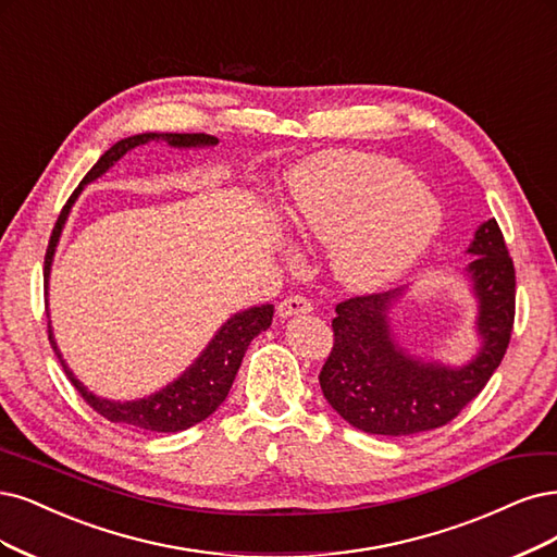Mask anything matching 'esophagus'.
I'll use <instances>...</instances> for the list:
<instances>
[{"instance_id": "34e87169", "label": "esophagus", "mask_w": 557, "mask_h": 557, "mask_svg": "<svg viewBox=\"0 0 557 557\" xmlns=\"http://www.w3.org/2000/svg\"><path fill=\"white\" fill-rule=\"evenodd\" d=\"M313 311V304L301 297V295H295V297H287L278 304V318H293V315H304V313H311Z\"/></svg>"}]
</instances>
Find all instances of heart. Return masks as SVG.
Segmentation results:
<instances>
[{
	"instance_id": "1",
	"label": "heart",
	"mask_w": 557,
	"mask_h": 557,
	"mask_svg": "<svg viewBox=\"0 0 557 557\" xmlns=\"http://www.w3.org/2000/svg\"><path fill=\"white\" fill-rule=\"evenodd\" d=\"M287 221L297 239L334 246L343 285L377 290L426 253L443 209L403 163L330 149L295 168Z\"/></svg>"
}]
</instances>
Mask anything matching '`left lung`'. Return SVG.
<instances>
[{
	"mask_svg": "<svg viewBox=\"0 0 557 557\" xmlns=\"http://www.w3.org/2000/svg\"><path fill=\"white\" fill-rule=\"evenodd\" d=\"M466 281L476 301V355L463 367L426 361L396 341L392 309L406 287L336 306L334 348L320 371L330 406L373 435H414L449 424L500 367L513 327L516 274L495 219L474 230Z\"/></svg>",
	"mask_w": 557,
	"mask_h": 557,
	"instance_id": "obj_1",
	"label": "left lung"
}]
</instances>
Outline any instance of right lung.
<instances>
[{
	"label": "right lung",
	"instance_id": "1",
	"mask_svg": "<svg viewBox=\"0 0 557 557\" xmlns=\"http://www.w3.org/2000/svg\"><path fill=\"white\" fill-rule=\"evenodd\" d=\"M159 140L177 149L214 147L219 143V138L207 136V133H138V136L114 143L83 177L81 186L73 190V196L64 205L60 219H57L52 227L48 253H46V274H44L46 290H48V278H50V267H52L57 242L62 237V230L71 214V207L83 194V188L94 180L106 175V172L117 163L126 151L147 143H159ZM272 315H274V306L262 304V306H251V309L239 311L233 318H227L223 322V327L214 334V338L207 343V348L200 352V357L190 363L177 380H172L163 389L138 400H110V398L91 394L83 382L73 375V371L66 367V361L62 359V352L57 348L54 336H52L50 320H48V338L54 355L60 357L69 380L73 382V387L83 394V398L96 412L103 414L108 421H112V424H128V426L154 431V433H180L196 426L198 421L207 419L225 400L230 387H233L235 382V375L242 367L244 352L248 350V345H251V341L258 334L270 330Z\"/></svg>",
	"mask_w": 557,
	"mask_h": 557
}]
</instances>
